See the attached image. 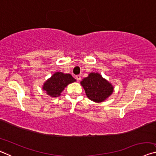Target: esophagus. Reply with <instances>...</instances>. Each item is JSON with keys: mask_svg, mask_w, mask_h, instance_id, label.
Segmentation results:
<instances>
[{"mask_svg": "<svg viewBox=\"0 0 156 156\" xmlns=\"http://www.w3.org/2000/svg\"><path fill=\"white\" fill-rule=\"evenodd\" d=\"M76 80H77L78 81H80V79H81V76L80 75H77V76H76Z\"/></svg>", "mask_w": 156, "mask_h": 156, "instance_id": "obj_1", "label": "esophagus"}]
</instances>
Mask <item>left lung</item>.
Returning a JSON list of instances; mask_svg holds the SVG:
<instances>
[{
	"mask_svg": "<svg viewBox=\"0 0 156 156\" xmlns=\"http://www.w3.org/2000/svg\"><path fill=\"white\" fill-rule=\"evenodd\" d=\"M87 96L95 102H102L113 94V84L102 77L99 73L91 72L80 82Z\"/></svg>",
	"mask_w": 156,
	"mask_h": 156,
	"instance_id": "8db88e82",
	"label": "left lung"
}]
</instances>
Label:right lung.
I'll use <instances>...</instances> for the list:
<instances>
[{"label": "right lung", "mask_w": 156, "mask_h": 156, "mask_svg": "<svg viewBox=\"0 0 156 156\" xmlns=\"http://www.w3.org/2000/svg\"><path fill=\"white\" fill-rule=\"evenodd\" d=\"M76 81V79L69 73L57 72L44 82L43 85V90L45 91L48 96L56 98L61 95V92L64 91L68 84Z\"/></svg>", "instance_id": "1"}]
</instances>
